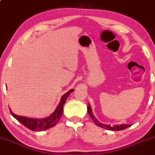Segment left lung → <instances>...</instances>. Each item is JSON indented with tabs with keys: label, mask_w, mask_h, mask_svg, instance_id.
I'll return each instance as SVG.
<instances>
[{
	"label": "left lung",
	"mask_w": 155,
	"mask_h": 155,
	"mask_svg": "<svg viewBox=\"0 0 155 155\" xmlns=\"http://www.w3.org/2000/svg\"><path fill=\"white\" fill-rule=\"evenodd\" d=\"M87 111H88L89 115L90 116V117L92 118V119L93 120V122H95V124L96 125L99 126V127H102V128L107 129V130H122L124 129H126L127 127H130V125H126V124H122V125H106V124H103L101 122H100L95 117V116L93 115L92 111V108H91L90 104H88L87 106Z\"/></svg>",
	"instance_id": "left-lung-1"
}]
</instances>
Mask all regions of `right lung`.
I'll return each mask as SVG.
<instances>
[{"label": "right lung", "mask_w": 155, "mask_h": 155, "mask_svg": "<svg viewBox=\"0 0 155 155\" xmlns=\"http://www.w3.org/2000/svg\"><path fill=\"white\" fill-rule=\"evenodd\" d=\"M74 89H71L69 91L65 93L63 96L61 97L60 103L56 107L55 110L49 116L45 118H42V119H37V118H29L25 117V116H18V115L15 114L12 112L10 109L11 114L12 115L15 119H16L20 123L25 125L30 130H33V131H42V130H45L47 129L53 127L57 124L59 120L60 119L61 116H63V106L65 104L66 99L69 96V94L72 92Z\"/></svg>", "instance_id": "1"}]
</instances>
